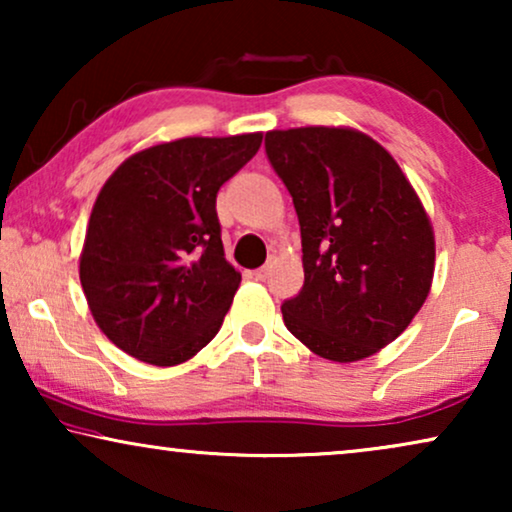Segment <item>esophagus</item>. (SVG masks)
Masks as SVG:
<instances>
[{"instance_id": "34e87169", "label": "esophagus", "mask_w": 512, "mask_h": 512, "mask_svg": "<svg viewBox=\"0 0 512 512\" xmlns=\"http://www.w3.org/2000/svg\"><path fill=\"white\" fill-rule=\"evenodd\" d=\"M270 270H272V263H265V265H261V268H258V270H254V277L261 279V282H263V279H268Z\"/></svg>"}]
</instances>
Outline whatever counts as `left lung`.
Returning <instances> with one entry per match:
<instances>
[{"label": "left lung", "instance_id": "left-lung-1", "mask_svg": "<svg viewBox=\"0 0 512 512\" xmlns=\"http://www.w3.org/2000/svg\"><path fill=\"white\" fill-rule=\"evenodd\" d=\"M265 153L289 188L305 284L284 324L321 359L352 363L394 342L431 291L429 214L391 153L354 128L270 130Z\"/></svg>", "mask_w": 512, "mask_h": 512}]
</instances>
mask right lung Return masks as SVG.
Instances as JSON below:
<instances>
[{
  "label": "right lung",
  "instance_id": "right-lung-1",
  "mask_svg": "<svg viewBox=\"0 0 512 512\" xmlns=\"http://www.w3.org/2000/svg\"><path fill=\"white\" fill-rule=\"evenodd\" d=\"M261 132L184 137L132 153L97 195L79 277L100 331L151 366H177L219 333L242 275L226 261L216 193Z\"/></svg>",
  "mask_w": 512,
  "mask_h": 512
}]
</instances>
